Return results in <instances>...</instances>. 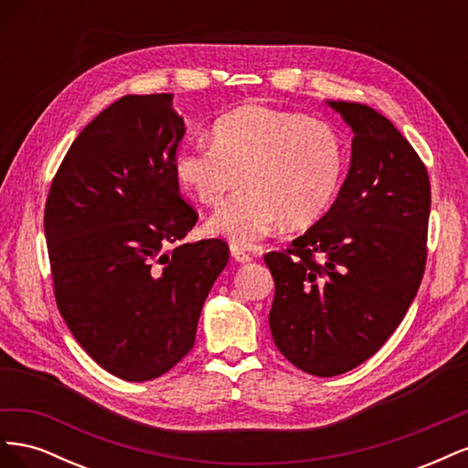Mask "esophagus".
Here are the masks:
<instances>
[{
    "label": "esophagus",
    "mask_w": 468,
    "mask_h": 468,
    "mask_svg": "<svg viewBox=\"0 0 468 468\" xmlns=\"http://www.w3.org/2000/svg\"><path fill=\"white\" fill-rule=\"evenodd\" d=\"M230 253H232V258H234L236 261H239V263H248V261H251V256H250V253H248L242 246H238V244H232V246H230Z\"/></svg>",
    "instance_id": "esophagus-1"
}]
</instances>
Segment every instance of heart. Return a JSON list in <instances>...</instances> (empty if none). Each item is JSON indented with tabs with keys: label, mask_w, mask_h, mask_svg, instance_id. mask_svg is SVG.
<instances>
[{
	"label": "heart",
	"mask_w": 468,
	"mask_h": 468,
	"mask_svg": "<svg viewBox=\"0 0 468 468\" xmlns=\"http://www.w3.org/2000/svg\"><path fill=\"white\" fill-rule=\"evenodd\" d=\"M346 172L342 136L332 124L301 112L239 107L212 129V143L183 148L176 176L207 207L239 183L248 187L210 218V230L251 246L277 230L306 229L324 217Z\"/></svg>",
	"instance_id": "b5f03b06"
}]
</instances>
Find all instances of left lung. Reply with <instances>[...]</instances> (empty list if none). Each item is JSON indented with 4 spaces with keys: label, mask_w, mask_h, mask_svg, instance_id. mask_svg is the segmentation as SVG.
Returning <instances> with one entry per match:
<instances>
[{
    "label": "left lung",
    "mask_w": 468,
    "mask_h": 468,
    "mask_svg": "<svg viewBox=\"0 0 468 468\" xmlns=\"http://www.w3.org/2000/svg\"><path fill=\"white\" fill-rule=\"evenodd\" d=\"M353 131L337 199L287 250L263 256L275 281L269 328L301 371L335 377L399 328L428 260L426 164L373 107L330 101Z\"/></svg>",
    "instance_id": "left-lung-1"
}]
</instances>
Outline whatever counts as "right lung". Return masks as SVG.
Masks as SVG:
<instances>
[{
  "label": "right lung",
  "mask_w": 468,
  "mask_h": 468,
  "mask_svg": "<svg viewBox=\"0 0 468 468\" xmlns=\"http://www.w3.org/2000/svg\"><path fill=\"white\" fill-rule=\"evenodd\" d=\"M172 97L124 95L99 112L66 152L45 207L60 314L95 363L133 382L191 351L230 256L218 238L183 242L199 215L179 193L186 124Z\"/></svg>",
  "instance_id": "obj_1"
}]
</instances>
